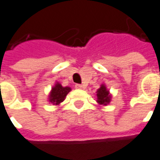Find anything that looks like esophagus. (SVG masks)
I'll return each mask as SVG.
<instances>
[{"label": "esophagus", "mask_w": 160, "mask_h": 160, "mask_svg": "<svg viewBox=\"0 0 160 160\" xmlns=\"http://www.w3.org/2000/svg\"><path fill=\"white\" fill-rule=\"evenodd\" d=\"M75 88H76V89H83L84 86L80 85V84H76V85H75Z\"/></svg>", "instance_id": "1"}]
</instances>
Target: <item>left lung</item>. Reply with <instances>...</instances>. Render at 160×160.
Wrapping results in <instances>:
<instances>
[{
	"mask_svg": "<svg viewBox=\"0 0 160 160\" xmlns=\"http://www.w3.org/2000/svg\"><path fill=\"white\" fill-rule=\"evenodd\" d=\"M111 100V95L109 92L107 90V88L101 85V87L97 91V102L100 105H107Z\"/></svg>",
	"mask_w": 160,
	"mask_h": 160,
	"instance_id": "obj_1",
	"label": "left lung"
}]
</instances>
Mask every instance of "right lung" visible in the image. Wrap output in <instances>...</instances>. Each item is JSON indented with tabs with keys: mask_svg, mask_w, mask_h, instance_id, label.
<instances>
[{
	"mask_svg": "<svg viewBox=\"0 0 160 160\" xmlns=\"http://www.w3.org/2000/svg\"><path fill=\"white\" fill-rule=\"evenodd\" d=\"M70 91H71V88H68V87L64 88L61 86V84L57 83L52 88V91H51L50 95H49V101L51 103L54 104V105H59L64 100L65 97Z\"/></svg>",
	"mask_w": 160,
	"mask_h": 160,
	"instance_id": "right-lung-1",
	"label": "right lung"
}]
</instances>
